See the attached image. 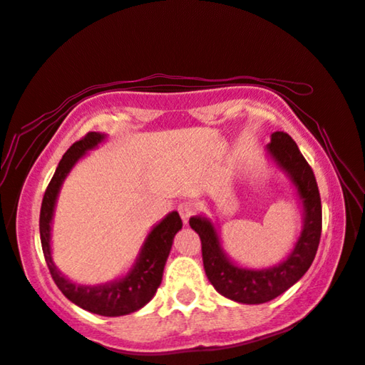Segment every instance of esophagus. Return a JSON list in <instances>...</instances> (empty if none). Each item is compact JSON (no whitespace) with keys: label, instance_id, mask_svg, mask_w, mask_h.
<instances>
[{"label":"esophagus","instance_id":"34e87169","mask_svg":"<svg viewBox=\"0 0 365 365\" xmlns=\"http://www.w3.org/2000/svg\"><path fill=\"white\" fill-rule=\"evenodd\" d=\"M193 212H195V207H193V205H191V202H182V205L178 206V214H180V217H182L185 225L188 224V220H190L191 215H193Z\"/></svg>","mask_w":365,"mask_h":365}]
</instances>
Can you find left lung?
<instances>
[{
	"mask_svg": "<svg viewBox=\"0 0 365 365\" xmlns=\"http://www.w3.org/2000/svg\"><path fill=\"white\" fill-rule=\"evenodd\" d=\"M267 156L289 178L302 207L301 233L282 262L267 269L238 265L228 257L211 219L205 215L190 219V227L201 238L202 264L209 282L217 293L243 304H262L293 287L311 267L322 232V205L317 182L298 145L288 133L275 132L270 135Z\"/></svg>",
	"mask_w": 365,
	"mask_h": 365,
	"instance_id": "left-lung-1",
	"label": "left lung"
}]
</instances>
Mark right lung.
Masks as SVG:
<instances>
[{
  "instance_id": "add662e5",
  "label": "right lung",
  "mask_w": 365,
  "mask_h": 365,
  "mask_svg": "<svg viewBox=\"0 0 365 365\" xmlns=\"http://www.w3.org/2000/svg\"><path fill=\"white\" fill-rule=\"evenodd\" d=\"M104 140H106L104 133H86L82 140L76 141L66 151L63 159L59 160L58 169L48 185L45 196H43L40 211V238L48 269L51 272L54 283L66 298L78 307L98 314V316L119 317L138 311L156 294L160 282H163L164 265L172 250L174 237L182 228V219L177 211H172L163 220L158 222L145 238L132 267L119 279L101 283V285H80V283L67 279L56 267L51 256V224L54 209H56L61 187H63L67 175L71 174L73 165L86 153L98 148V145L103 143Z\"/></svg>"
}]
</instances>
